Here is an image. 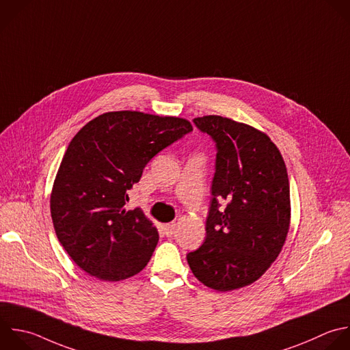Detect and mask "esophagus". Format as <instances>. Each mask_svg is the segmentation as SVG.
Wrapping results in <instances>:
<instances>
[{
    "label": "esophagus",
    "mask_w": 350,
    "mask_h": 350,
    "mask_svg": "<svg viewBox=\"0 0 350 350\" xmlns=\"http://www.w3.org/2000/svg\"><path fill=\"white\" fill-rule=\"evenodd\" d=\"M163 228H164V232H165V235H167V237H170V235H172V234H174V230H175V223H168V224H164V226H163Z\"/></svg>",
    "instance_id": "esophagus-1"
}]
</instances>
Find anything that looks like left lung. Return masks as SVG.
Masks as SVG:
<instances>
[{"mask_svg":"<svg viewBox=\"0 0 350 350\" xmlns=\"http://www.w3.org/2000/svg\"><path fill=\"white\" fill-rule=\"evenodd\" d=\"M193 122L217 153L206 237L187 262L205 286L231 291L256 282L283 247L290 226L287 171L276 145L254 127L216 115Z\"/></svg>","mask_w":350,"mask_h":350,"instance_id":"1","label":"left lung"}]
</instances>
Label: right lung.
Segmentation results:
<instances>
[{"label": "right lung", "instance_id": "1", "mask_svg": "<svg viewBox=\"0 0 350 350\" xmlns=\"http://www.w3.org/2000/svg\"><path fill=\"white\" fill-rule=\"evenodd\" d=\"M191 130L186 119L119 111L90 120L72 138L55 179L51 213L79 268L118 282L146 267L159 232L139 208L126 211L127 190L159 152Z\"/></svg>", "mask_w": 350, "mask_h": 350}]
</instances>
